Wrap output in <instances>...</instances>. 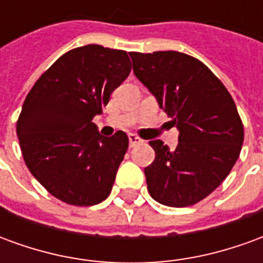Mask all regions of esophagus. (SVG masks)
Here are the masks:
<instances>
[{"label":"esophagus","instance_id":"34e87169","mask_svg":"<svg viewBox=\"0 0 263 263\" xmlns=\"http://www.w3.org/2000/svg\"><path fill=\"white\" fill-rule=\"evenodd\" d=\"M142 142V139L139 137H137L135 134H129V145L131 146H135V145H138V143Z\"/></svg>","mask_w":263,"mask_h":263}]
</instances>
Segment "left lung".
<instances>
[{
  "label": "left lung",
  "instance_id": "1",
  "mask_svg": "<svg viewBox=\"0 0 263 263\" xmlns=\"http://www.w3.org/2000/svg\"><path fill=\"white\" fill-rule=\"evenodd\" d=\"M134 73L158 98L179 129L171 151L151 141L155 160L145 167L158 203L189 207L224 182L241 154L243 125L226 86L203 62L182 52L129 53Z\"/></svg>",
  "mask_w": 263,
  "mask_h": 263
}]
</instances>
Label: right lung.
<instances>
[{
  "label": "right lung",
  "mask_w": 263,
  "mask_h": 263,
  "mask_svg": "<svg viewBox=\"0 0 263 263\" xmlns=\"http://www.w3.org/2000/svg\"><path fill=\"white\" fill-rule=\"evenodd\" d=\"M129 73L125 50L86 45L60 56L28 92L16 121L22 156L60 201L88 207L111 193L129 141L124 131L103 137L91 121Z\"/></svg>",
  "instance_id": "1"
}]
</instances>
